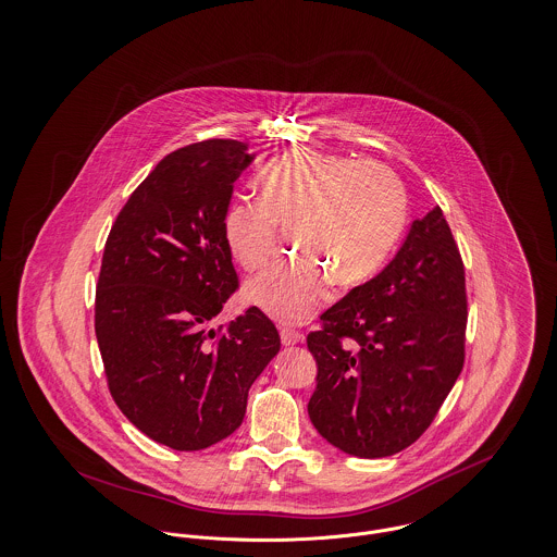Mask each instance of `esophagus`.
I'll return each mask as SVG.
<instances>
[{
	"instance_id": "1",
	"label": "esophagus",
	"mask_w": 557,
	"mask_h": 557,
	"mask_svg": "<svg viewBox=\"0 0 557 557\" xmlns=\"http://www.w3.org/2000/svg\"><path fill=\"white\" fill-rule=\"evenodd\" d=\"M280 337H282L284 346H295V344H301L306 339L304 333L293 331V329H280Z\"/></svg>"
}]
</instances>
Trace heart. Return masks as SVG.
<instances>
[{
	"label": "heart",
	"instance_id": "1",
	"mask_svg": "<svg viewBox=\"0 0 557 557\" xmlns=\"http://www.w3.org/2000/svg\"><path fill=\"white\" fill-rule=\"evenodd\" d=\"M256 202L233 205L224 239L249 271L264 269L277 246V226L295 228L301 256L246 286V299L271 318L299 324L329 297L331 284L352 288L384 264L406 226V189L377 162L295 149L258 177Z\"/></svg>",
	"mask_w": 557,
	"mask_h": 557
}]
</instances>
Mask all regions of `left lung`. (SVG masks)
Instances as JSON below:
<instances>
[{
	"mask_svg": "<svg viewBox=\"0 0 557 557\" xmlns=\"http://www.w3.org/2000/svg\"><path fill=\"white\" fill-rule=\"evenodd\" d=\"M320 320L308 335L313 428L366 459L417 442L463 368L466 271L442 209L414 220L395 258Z\"/></svg>",
	"mask_w": 557,
	"mask_h": 557,
	"instance_id": "8db88e82",
	"label": "left lung"
}]
</instances>
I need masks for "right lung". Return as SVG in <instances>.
<instances>
[{
  "instance_id": "add662e5",
  "label": "right lung",
  "mask_w": 557,
  "mask_h": 557,
  "mask_svg": "<svg viewBox=\"0 0 557 557\" xmlns=\"http://www.w3.org/2000/svg\"><path fill=\"white\" fill-rule=\"evenodd\" d=\"M253 162L239 140H202L169 153L132 191L104 246L96 337L109 391L125 419L175 450L235 432L249 386L280 352L258 308L209 329L237 290L224 218Z\"/></svg>"
}]
</instances>
